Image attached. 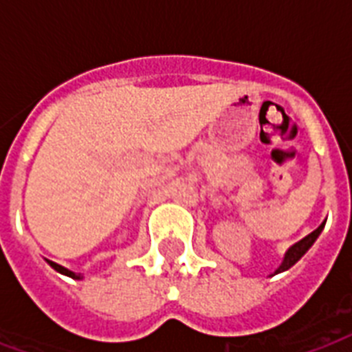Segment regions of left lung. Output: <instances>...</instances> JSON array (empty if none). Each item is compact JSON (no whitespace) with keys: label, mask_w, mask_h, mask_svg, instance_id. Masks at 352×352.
I'll list each match as a JSON object with an SVG mask.
<instances>
[{"label":"left lung","mask_w":352,"mask_h":352,"mask_svg":"<svg viewBox=\"0 0 352 352\" xmlns=\"http://www.w3.org/2000/svg\"><path fill=\"white\" fill-rule=\"evenodd\" d=\"M327 221V219H325ZM325 221H323L322 225L318 226L316 230L312 232V234H309L307 237H303L301 241H298V243H294V245L290 246L289 250L285 252V256H283V261H281V265H279L276 270H274L272 276H276V274H281L285 272V270H289L290 267H294L296 263L300 261L301 257L305 256L307 252H309V248H311L312 245H314V241L320 237V234L323 232V228H325Z\"/></svg>","instance_id":"1"}]
</instances>
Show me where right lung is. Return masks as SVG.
I'll return each mask as SVG.
<instances>
[{"label":"right lung","instance_id":"add662e5","mask_svg":"<svg viewBox=\"0 0 352 352\" xmlns=\"http://www.w3.org/2000/svg\"><path fill=\"white\" fill-rule=\"evenodd\" d=\"M45 261L49 263V265H51V267L54 268V270H56V272L63 274V276H69V278H73V279H84V276H82V274H76V272H73V270H69V268L62 267V265H58V263H54V261H49V259H45Z\"/></svg>","mask_w":352,"mask_h":352}]
</instances>
